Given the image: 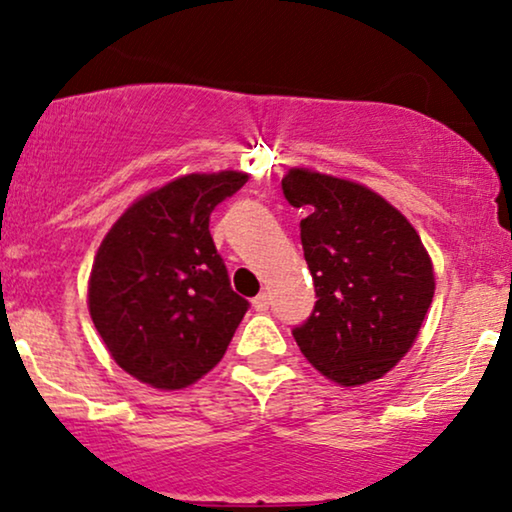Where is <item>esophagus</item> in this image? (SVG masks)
<instances>
[{
	"mask_svg": "<svg viewBox=\"0 0 512 512\" xmlns=\"http://www.w3.org/2000/svg\"><path fill=\"white\" fill-rule=\"evenodd\" d=\"M252 307H255V312H260V314H264L269 309V297H267V293H260L255 297V300H252Z\"/></svg>",
	"mask_w": 512,
	"mask_h": 512,
	"instance_id": "obj_1",
	"label": "esophagus"
}]
</instances>
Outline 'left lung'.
<instances>
[{"instance_id": "obj_1", "label": "left lung", "mask_w": 512, "mask_h": 512, "mask_svg": "<svg viewBox=\"0 0 512 512\" xmlns=\"http://www.w3.org/2000/svg\"><path fill=\"white\" fill-rule=\"evenodd\" d=\"M307 210L300 238L316 304L293 328L316 371L345 387L383 378L423 326L435 271L409 219L357 181L295 167L281 181Z\"/></svg>"}]
</instances>
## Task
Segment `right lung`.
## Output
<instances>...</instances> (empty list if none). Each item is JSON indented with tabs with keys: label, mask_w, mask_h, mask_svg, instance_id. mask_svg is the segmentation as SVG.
<instances>
[{
	"label": "right lung",
	"mask_w": 512,
	"mask_h": 512,
	"mask_svg": "<svg viewBox=\"0 0 512 512\" xmlns=\"http://www.w3.org/2000/svg\"><path fill=\"white\" fill-rule=\"evenodd\" d=\"M243 172L186 174L127 208L89 276V314L122 371L181 390L222 361L248 300L234 293L210 215Z\"/></svg>",
	"instance_id": "obj_1"
}]
</instances>
